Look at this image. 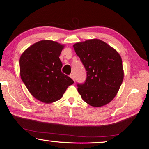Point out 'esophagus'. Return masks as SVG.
<instances>
[{
	"instance_id": "34e87169",
	"label": "esophagus",
	"mask_w": 149,
	"mask_h": 149,
	"mask_svg": "<svg viewBox=\"0 0 149 149\" xmlns=\"http://www.w3.org/2000/svg\"><path fill=\"white\" fill-rule=\"evenodd\" d=\"M70 77H71V78H72V79L74 81V74H73V73H72V74H70Z\"/></svg>"
}]
</instances>
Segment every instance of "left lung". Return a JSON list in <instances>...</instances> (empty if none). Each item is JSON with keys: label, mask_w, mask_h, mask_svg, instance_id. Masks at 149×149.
Returning a JSON list of instances; mask_svg holds the SVG:
<instances>
[{"label": "left lung", "mask_w": 149, "mask_h": 149, "mask_svg": "<svg viewBox=\"0 0 149 149\" xmlns=\"http://www.w3.org/2000/svg\"><path fill=\"white\" fill-rule=\"evenodd\" d=\"M73 47L87 71L86 82L77 85L81 97L93 107L106 105L116 96L124 78L120 54L98 39L78 42Z\"/></svg>", "instance_id": "obj_1"}]
</instances>
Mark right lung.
Instances as JSON below:
<instances>
[{
    "label": "right lung",
    "instance_id": "obj_1",
    "mask_svg": "<svg viewBox=\"0 0 149 149\" xmlns=\"http://www.w3.org/2000/svg\"><path fill=\"white\" fill-rule=\"evenodd\" d=\"M64 47L54 41L42 40L29 47L20 57L22 82L31 95L43 103L60 100L74 83L61 72L63 65L59 57Z\"/></svg>",
    "mask_w": 149,
    "mask_h": 149
}]
</instances>
